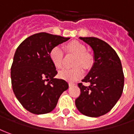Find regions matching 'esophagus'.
<instances>
[{
    "mask_svg": "<svg viewBox=\"0 0 134 134\" xmlns=\"http://www.w3.org/2000/svg\"><path fill=\"white\" fill-rule=\"evenodd\" d=\"M69 86L71 87V86H74V85H75V83H74V82H69Z\"/></svg>",
    "mask_w": 134,
    "mask_h": 134,
    "instance_id": "esophagus-1",
    "label": "esophagus"
}]
</instances>
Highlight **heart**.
<instances>
[{"instance_id": "b5f03b06", "label": "heart", "mask_w": 134, "mask_h": 134, "mask_svg": "<svg viewBox=\"0 0 134 134\" xmlns=\"http://www.w3.org/2000/svg\"><path fill=\"white\" fill-rule=\"evenodd\" d=\"M69 51L77 55L75 61V65H81L85 69L90 68L93 63V58L89 54L86 53V48L85 45L77 41H72L65 46ZM49 58L52 63L57 69H60L63 66V52L59 46H55L49 52ZM83 70L80 66H76L74 69H64L61 70L58 76L60 78L67 81H75L82 77Z\"/></svg>"}]
</instances>
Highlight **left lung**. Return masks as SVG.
Returning <instances> with one entry per match:
<instances>
[{
  "label": "left lung",
  "instance_id": "obj_1",
  "mask_svg": "<svg viewBox=\"0 0 134 134\" xmlns=\"http://www.w3.org/2000/svg\"><path fill=\"white\" fill-rule=\"evenodd\" d=\"M90 45L94 54V63L79 83L81 93L75 104L82 115L97 118L107 114L114 107L122 93L124 74L118 54L109 44L95 37H79Z\"/></svg>",
  "mask_w": 134,
  "mask_h": 134
}]
</instances>
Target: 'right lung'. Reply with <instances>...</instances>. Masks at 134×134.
<instances>
[{
    "mask_svg": "<svg viewBox=\"0 0 134 134\" xmlns=\"http://www.w3.org/2000/svg\"><path fill=\"white\" fill-rule=\"evenodd\" d=\"M69 38L38 33L27 38L16 49L11 67L12 89L23 107L33 114L52 111L69 88L65 80L55 78L58 72L49 52Z\"/></svg>",
    "mask_w": 134,
    "mask_h": 134,
    "instance_id": "obj_1",
    "label": "right lung"
}]
</instances>
